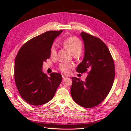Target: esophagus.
<instances>
[{"mask_svg":"<svg viewBox=\"0 0 131 131\" xmlns=\"http://www.w3.org/2000/svg\"><path fill=\"white\" fill-rule=\"evenodd\" d=\"M62 79H63V80H65V79H67V78H68V77H66L65 75H62Z\"/></svg>","mask_w":131,"mask_h":131,"instance_id":"34e87169","label":"esophagus"}]
</instances>
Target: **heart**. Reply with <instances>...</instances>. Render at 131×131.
I'll use <instances>...</instances> for the list:
<instances>
[{
    "mask_svg": "<svg viewBox=\"0 0 131 131\" xmlns=\"http://www.w3.org/2000/svg\"><path fill=\"white\" fill-rule=\"evenodd\" d=\"M63 47L68 49L73 55L79 54L81 53L83 49V43L79 38L75 37H69L62 41ZM57 46L56 43H53L50 48V56L52 58H54L57 55ZM73 66L69 63H60L58 66L61 72L65 74H69L70 73L71 69Z\"/></svg>",
    "mask_w": 131,
    "mask_h": 131,
    "instance_id": "b5f03b06",
    "label": "heart"
}]
</instances>
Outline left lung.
I'll list each match as a JSON object with an SVG mask.
<instances>
[{
	"label": "left lung",
	"mask_w": 131,
	"mask_h": 131,
	"mask_svg": "<svg viewBox=\"0 0 131 131\" xmlns=\"http://www.w3.org/2000/svg\"><path fill=\"white\" fill-rule=\"evenodd\" d=\"M84 43V57L77 71L88 73L84 81L71 78V94L77 104L92 108L101 103L110 92L115 78L114 60L106 45L94 36L82 32Z\"/></svg>",
	"instance_id": "obj_1"
}]
</instances>
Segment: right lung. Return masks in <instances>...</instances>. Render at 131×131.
Returning a JSON list of instances; mask_svg holds the SVG:
<instances>
[{"label":"right lung","instance_id":"1","mask_svg":"<svg viewBox=\"0 0 131 131\" xmlns=\"http://www.w3.org/2000/svg\"><path fill=\"white\" fill-rule=\"evenodd\" d=\"M62 30L48 31L25 43L19 49L15 62V80L18 92L30 105L39 106L54 97L62 76L52 73L48 77L41 71L43 62L50 58V48Z\"/></svg>","mask_w":131,"mask_h":131}]
</instances>
